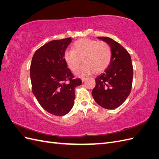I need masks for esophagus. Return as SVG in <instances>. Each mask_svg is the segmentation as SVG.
Instances as JSON below:
<instances>
[{"mask_svg":"<svg viewBox=\"0 0 159 159\" xmlns=\"http://www.w3.org/2000/svg\"><path fill=\"white\" fill-rule=\"evenodd\" d=\"M85 80H86L85 78H81V81H82V82H84Z\"/></svg>","mask_w":159,"mask_h":159,"instance_id":"34e87169","label":"esophagus"}]
</instances>
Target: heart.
Returning <instances> with one entry per match:
<instances>
[{"mask_svg":"<svg viewBox=\"0 0 159 159\" xmlns=\"http://www.w3.org/2000/svg\"><path fill=\"white\" fill-rule=\"evenodd\" d=\"M112 52L107 42L89 38H82L75 42L71 50L64 54V59L71 71H76L83 61L84 65L76 72V75L83 77L99 74L107 68L111 60Z\"/></svg>","mask_w":159,"mask_h":159,"instance_id":"heart-1","label":"heart"}]
</instances>
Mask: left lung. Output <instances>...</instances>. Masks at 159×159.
<instances>
[{"label": "left lung", "mask_w": 159, "mask_h": 159, "mask_svg": "<svg viewBox=\"0 0 159 159\" xmlns=\"http://www.w3.org/2000/svg\"><path fill=\"white\" fill-rule=\"evenodd\" d=\"M111 49V60L103 73L95 78L93 98L101 107L113 109L119 107L131 93L133 69L129 52L109 37H98Z\"/></svg>", "instance_id": "left-lung-1"}]
</instances>
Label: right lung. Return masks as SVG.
<instances>
[{
    "mask_svg": "<svg viewBox=\"0 0 159 159\" xmlns=\"http://www.w3.org/2000/svg\"><path fill=\"white\" fill-rule=\"evenodd\" d=\"M71 38L52 40L38 48L30 68L32 92L38 103L56 116H64L73 107L75 88L81 84L74 78L64 59Z\"/></svg>",
    "mask_w": 159,
    "mask_h": 159,
    "instance_id": "right-lung-1",
    "label": "right lung"
}]
</instances>
